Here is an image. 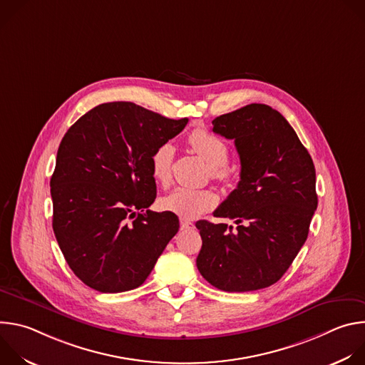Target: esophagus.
Segmentation results:
<instances>
[{
	"label": "esophagus",
	"mask_w": 365,
	"mask_h": 365,
	"mask_svg": "<svg viewBox=\"0 0 365 365\" xmlns=\"http://www.w3.org/2000/svg\"><path fill=\"white\" fill-rule=\"evenodd\" d=\"M195 225L190 222V221H186V220H180V228L182 230H192Z\"/></svg>",
	"instance_id": "34e87169"
}]
</instances>
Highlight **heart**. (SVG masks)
Segmentation results:
<instances>
[{"label":"heart","instance_id":"heart-1","mask_svg":"<svg viewBox=\"0 0 365 365\" xmlns=\"http://www.w3.org/2000/svg\"><path fill=\"white\" fill-rule=\"evenodd\" d=\"M189 145L200 155L211 168L212 176L220 182H228L232 178L231 169L227 166L230 148L225 140L217 134L196 128L187 137ZM175 148L170 143H163L151 154V173L159 183L165 185L170 180ZM217 205V196L211 190L176 187L162 197L160 206L163 211L172 212L186 220H193L211 211Z\"/></svg>","mask_w":365,"mask_h":365}]
</instances>
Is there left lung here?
Here are the masks:
<instances>
[{"label":"left lung","mask_w":365,"mask_h":365,"mask_svg":"<svg viewBox=\"0 0 365 365\" xmlns=\"http://www.w3.org/2000/svg\"><path fill=\"white\" fill-rule=\"evenodd\" d=\"M212 125L240 154L238 186L214 212L237 228L197 221L196 266L220 290L264 289L282 279L307 238L318 206L315 166L287 120L264 103L220 115Z\"/></svg>","instance_id":"1"}]
</instances>
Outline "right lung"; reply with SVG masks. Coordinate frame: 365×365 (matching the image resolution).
<instances>
[{
	"instance_id": "1",
	"label": "right lung",
	"mask_w": 365,
	"mask_h": 365,
	"mask_svg": "<svg viewBox=\"0 0 365 365\" xmlns=\"http://www.w3.org/2000/svg\"><path fill=\"white\" fill-rule=\"evenodd\" d=\"M186 124L133 102H108L62 138L50 179L53 231L66 263L91 289L141 286L179 231L175 214L148 210L158 193L151 154Z\"/></svg>"
}]
</instances>
